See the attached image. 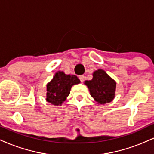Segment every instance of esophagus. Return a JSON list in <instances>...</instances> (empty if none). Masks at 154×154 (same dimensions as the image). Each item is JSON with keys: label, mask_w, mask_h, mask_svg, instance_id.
Masks as SVG:
<instances>
[{"label": "esophagus", "mask_w": 154, "mask_h": 154, "mask_svg": "<svg viewBox=\"0 0 154 154\" xmlns=\"http://www.w3.org/2000/svg\"><path fill=\"white\" fill-rule=\"evenodd\" d=\"M79 79H80V81H81V82H84V79H85V77H84V75H80V76H79Z\"/></svg>", "instance_id": "esophagus-1"}]
</instances>
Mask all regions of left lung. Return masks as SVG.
I'll return each mask as SVG.
<instances>
[{
	"instance_id": "8db88e82",
	"label": "left lung",
	"mask_w": 154,
	"mask_h": 154,
	"mask_svg": "<svg viewBox=\"0 0 154 154\" xmlns=\"http://www.w3.org/2000/svg\"><path fill=\"white\" fill-rule=\"evenodd\" d=\"M93 75L92 80L85 82L89 88L91 96L98 103L105 104L111 102L115 95V81L102 69L95 71Z\"/></svg>"
}]
</instances>
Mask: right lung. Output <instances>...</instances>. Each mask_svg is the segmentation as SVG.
<instances>
[{
    "instance_id": "obj_1",
    "label": "right lung",
    "mask_w": 154,
    "mask_h": 154,
    "mask_svg": "<svg viewBox=\"0 0 154 154\" xmlns=\"http://www.w3.org/2000/svg\"><path fill=\"white\" fill-rule=\"evenodd\" d=\"M80 82L75 75L56 72L52 80L47 85L46 100L55 106L61 105L70 93L72 85Z\"/></svg>"
}]
</instances>
